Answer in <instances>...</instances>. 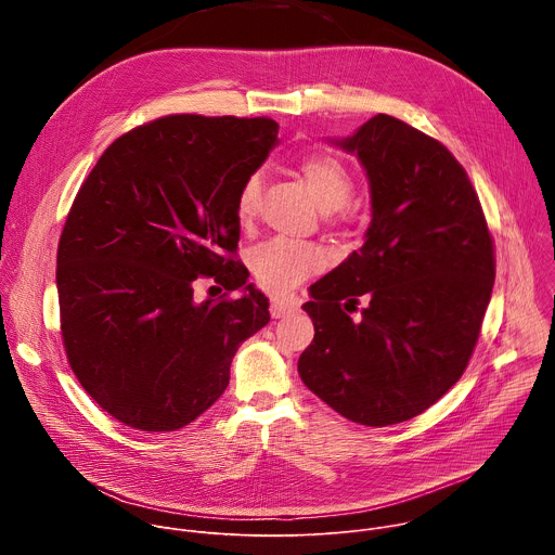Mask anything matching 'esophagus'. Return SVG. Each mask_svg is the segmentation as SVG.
Segmentation results:
<instances>
[{
	"label": "esophagus",
	"mask_w": 555,
	"mask_h": 555,
	"mask_svg": "<svg viewBox=\"0 0 555 555\" xmlns=\"http://www.w3.org/2000/svg\"><path fill=\"white\" fill-rule=\"evenodd\" d=\"M296 302L294 300H272L270 302V313H272V319H283V315H287V313H292V311H296Z\"/></svg>",
	"instance_id": "1"
}]
</instances>
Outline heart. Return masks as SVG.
<instances>
[{
    "label": "heart",
    "instance_id": "1",
    "mask_svg": "<svg viewBox=\"0 0 555 555\" xmlns=\"http://www.w3.org/2000/svg\"><path fill=\"white\" fill-rule=\"evenodd\" d=\"M296 176L325 212L340 210L353 195L356 182L351 169L332 153H309L296 163ZM261 178L248 176L236 193V219L242 225H250L259 212ZM255 281L270 294H287L300 285L307 276L325 268V255L307 244H294L274 240L259 246L250 257Z\"/></svg>",
    "mask_w": 555,
    "mask_h": 555
}]
</instances>
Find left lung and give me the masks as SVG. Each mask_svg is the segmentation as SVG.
Listing matches in <instances>:
<instances>
[{
    "instance_id": "1",
    "label": "left lung",
    "mask_w": 555,
    "mask_h": 555,
    "mask_svg": "<svg viewBox=\"0 0 555 555\" xmlns=\"http://www.w3.org/2000/svg\"><path fill=\"white\" fill-rule=\"evenodd\" d=\"M338 144L366 169L373 219L364 246L311 285L298 373L336 413L379 428L417 417L463 375L492 296L494 240L439 140L377 114Z\"/></svg>"
}]
</instances>
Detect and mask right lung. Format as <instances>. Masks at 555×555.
<instances>
[{
    "label": "right lung",
    "instance_id": "right-lung-1",
    "mask_svg": "<svg viewBox=\"0 0 555 555\" xmlns=\"http://www.w3.org/2000/svg\"><path fill=\"white\" fill-rule=\"evenodd\" d=\"M276 133L266 116H163L116 138L78 189L56 253L61 338L76 379L125 426L197 420L268 325L270 302L236 259L234 204ZM199 275L224 296L195 304Z\"/></svg>",
    "mask_w": 555,
    "mask_h": 555
}]
</instances>
